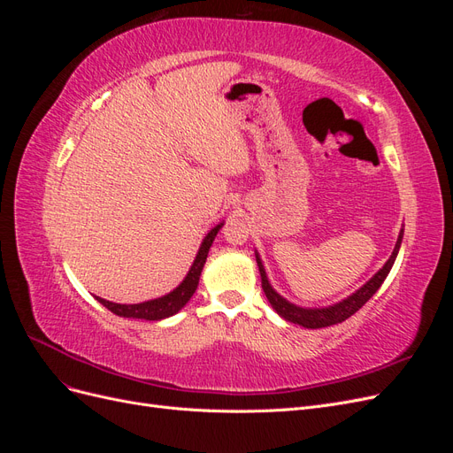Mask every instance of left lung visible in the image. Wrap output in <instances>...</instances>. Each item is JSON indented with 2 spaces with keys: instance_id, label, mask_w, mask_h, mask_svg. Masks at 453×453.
I'll use <instances>...</instances> for the list:
<instances>
[{
  "instance_id": "left-lung-1",
  "label": "left lung",
  "mask_w": 453,
  "mask_h": 453,
  "mask_svg": "<svg viewBox=\"0 0 453 453\" xmlns=\"http://www.w3.org/2000/svg\"><path fill=\"white\" fill-rule=\"evenodd\" d=\"M403 234L404 230H401L399 238H396V243H395V250L389 257V260L386 265H383L372 278H370L359 291H355L351 296L344 298L342 303H336L333 306H326V308H300L296 304H291L289 300H285L281 295H278L276 291H273V287L270 285L268 278H266V272H265V266H263V260H260L258 253H255L257 257V265H258V272H260V280H263V291L268 298V303L272 304V308L276 310L281 318L285 321H291L295 325H300V326H306V328H323V326H331V325H336V323H342L346 321L348 318H351V315L357 311L359 308L365 306V303H368L370 298H372V295L380 289V285L383 283V280L388 278V273L395 263L396 258V253H399V248H401V242H403Z\"/></svg>"
}]
</instances>
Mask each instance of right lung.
I'll use <instances>...</instances> for the list:
<instances>
[{"label": "right lung", "instance_id": "right-lung-1", "mask_svg": "<svg viewBox=\"0 0 453 453\" xmlns=\"http://www.w3.org/2000/svg\"><path fill=\"white\" fill-rule=\"evenodd\" d=\"M221 226H223V223L213 226L208 234H205L193 266H190L185 280L177 285L172 293L164 295L160 298H155V300H147V303H140V304H117V303H109V300L100 298V296H96V300H98L100 304H104L109 311H113L115 315H120V318L147 319V321H160V319L170 318V315L180 311L188 303L190 296L195 295L198 281H200L202 268L205 265V258H208L211 243L217 236V232L221 230Z\"/></svg>", "mask_w": 453, "mask_h": 453}]
</instances>
